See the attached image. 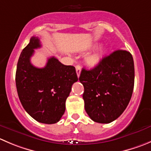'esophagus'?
<instances>
[{"mask_svg":"<svg viewBox=\"0 0 151 151\" xmlns=\"http://www.w3.org/2000/svg\"><path fill=\"white\" fill-rule=\"evenodd\" d=\"M76 72H77V77H80V72H81V67H80V65H77V66H76Z\"/></svg>","mask_w":151,"mask_h":151,"instance_id":"1","label":"esophagus"}]
</instances>
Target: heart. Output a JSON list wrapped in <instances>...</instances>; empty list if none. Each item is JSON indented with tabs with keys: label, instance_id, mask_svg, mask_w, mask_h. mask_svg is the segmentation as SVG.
<instances>
[{
	"label": "heart",
	"instance_id": "b5f03b06",
	"mask_svg": "<svg viewBox=\"0 0 151 151\" xmlns=\"http://www.w3.org/2000/svg\"><path fill=\"white\" fill-rule=\"evenodd\" d=\"M102 54H103V50H101L99 52H97L96 54H93L91 56L89 57L87 59V63L89 66L94 67L98 65L102 59Z\"/></svg>",
	"mask_w": 151,
	"mask_h": 151
}]
</instances>
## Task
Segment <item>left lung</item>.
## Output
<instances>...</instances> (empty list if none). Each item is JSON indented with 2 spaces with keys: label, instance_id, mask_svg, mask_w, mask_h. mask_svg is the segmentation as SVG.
Here are the masks:
<instances>
[{
  "label": "left lung",
  "instance_id": "obj_1",
  "mask_svg": "<svg viewBox=\"0 0 151 151\" xmlns=\"http://www.w3.org/2000/svg\"><path fill=\"white\" fill-rule=\"evenodd\" d=\"M79 80L84 86L83 98L88 115L96 122L110 123L123 113L132 96V55L128 51H115L92 69L83 68Z\"/></svg>",
  "mask_w": 151,
  "mask_h": 151
}]
</instances>
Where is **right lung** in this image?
Masks as SVG:
<instances>
[{
  "label": "right lung",
  "instance_id": "right-lung-1",
  "mask_svg": "<svg viewBox=\"0 0 151 151\" xmlns=\"http://www.w3.org/2000/svg\"><path fill=\"white\" fill-rule=\"evenodd\" d=\"M40 46L38 37H32L23 49L17 65L16 87L23 108L33 119L54 124L64 114L65 100L78 78L74 66L63 65L55 57L48 59L44 68L34 66L30 59L34 49Z\"/></svg>",
  "mask_w": 151,
  "mask_h": 151
}]
</instances>
